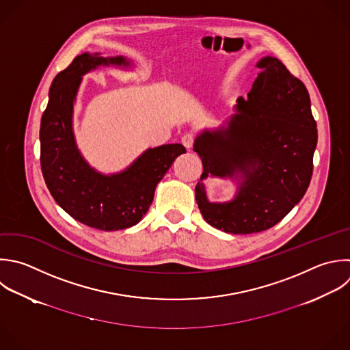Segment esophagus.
I'll list each match as a JSON object with an SVG mask.
<instances>
[{
	"mask_svg": "<svg viewBox=\"0 0 350 350\" xmlns=\"http://www.w3.org/2000/svg\"><path fill=\"white\" fill-rule=\"evenodd\" d=\"M182 144H183V146H185L187 150H190V149L193 148V144H194V135H193L191 133L185 134V135L182 137Z\"/></svg>",
	"mask_w": 350,
	"mask_h": 350,
	"instance_id": "obj_1",
	"label": "esophagus"
}]
</instances>
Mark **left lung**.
I'll use <instances>...</instances> for the list:
<instances>
[{"label": "left lung", "instance_id": "obj_1", "mask_svg": "<svg viewBox=\"0 0 350 350\" xmlns=\"http://www.w3.org/2000/svg\"><path fill=\"white\" fill-rule=\"evenodd\" d=\"M261 70L247 98H237L227 126L204 130L193 150L204 172L196 201L208 224L228 234H253L279 223L304 197L313 171L316 122L305 85L272 56L260 59ZM230 178L234 198L207 200L203 180Z\"/></svg>", "mask_w": 350, "mask_h": 350}]
</instances>
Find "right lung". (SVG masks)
<instances>
[{"label":"right lung","mask_w":350,"mask_h":350,"mask_svg":"<svg viewBox=\"0 0 350 350\" xmlns=\"http://www.w3.org/2000/svg\"><path fill=\"white\" fill-rule=\"evenodd\" d=\"M98 67L133 68L124 56L83 53L53 79L41 119V168L56 202L75 220L103 231L135 226L148 212L154 190L175 159L180 144L149 148L127 168L103 174L82 156L74 133V105L82 78Z\"/></svg>","instance_id":"right-lung-1"}]
</instances>
